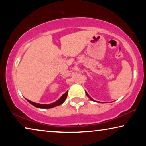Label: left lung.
<instances>
[{"label":"left lung","instance_id":"obj_1","mask_svg":"<svg viewBox=\"0 0 146 146\" xmlns=\"http://www.w3.org/2000/svg\"><path fill=\"white\" fill-rule=\"evenodd\" d=\"M86 95H87V96H88V97H89V98H90V100H93V99H92V98H91V97H90V96H89V95H88V93H87V92H86Z\"/></svg>","mask_w":146,"mask_h":146}]
</instances>
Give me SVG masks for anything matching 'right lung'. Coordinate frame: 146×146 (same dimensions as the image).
I'll list each match as a JSON object with an SVG mask.
<instances>
[{"label": "right lung", "mask_w": 146, "mask_h": 146, "mask_svg": "<svg viewBox=\"0 0 146 146\" xmlns=\"http://www.w3.org/2000/svg\"><path fill=\"white\" fill-rule=\"evenodd\" d=\"M67 95H68V91L66 92L60 98L59 100H58L56 102H55L54 103H52V104H37V103H35L33 102H31L29 100H27V101L29 102V103H31L32 105H33L34 106L36 107V108H53V107H55V106H59L62 104L65 101V100L66 99V97H67Z\"/></svg>", "instance_id": "add662e5"}]
</instances>
